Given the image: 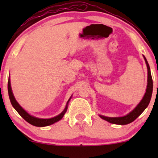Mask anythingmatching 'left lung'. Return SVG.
<instances>
[{"label": "left lung", "instance_id": "1", "mask_svg": "<svg viewBox=\"0 0 158 158\" xmlns=\"http://www.w3.org/2000/svg\"><path fill=\"white\" fill-rule=\"evenodd\" d=\"M145 61H146V65H147L148 69V84H147V88H146V92L145 94L144 97H143V99L140 101V102L137 105V106L130 112L129 114H127L126 116L122 117H104V116L99 115L101 118L105 119V120L108 121L112 124H117V125H126L128 123H131L133 122L135 119H136L137 117L140 115L144 111V110L147 108V106L149 104L150 100H151L152 94V90H153V81H152V78L151 75V71H150L149 65L148 64V61L144 56Z\"/></svg>", "mask_w": 158, "mask_h": 158}]
</instances>
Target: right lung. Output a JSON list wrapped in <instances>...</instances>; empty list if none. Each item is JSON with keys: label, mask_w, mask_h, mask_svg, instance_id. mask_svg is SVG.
I'll list each match as a JSON object with an SVG mask.
<instances>
[{"label": "right lung", "mask_w": 158, "mask_h": 158, "mask_svg": "<svg viewBox=\"0 0 158 158\" xmlns=\"http://www.w3.org/2000/svg\"><path fill=\"white\" fill-rule=\"evenodd\" d=\"M8 93H9V97H10V102L12 103V106L14 107V108L17 110V112L19 113L21 117H22L25 120L27 121V123H29L30 124L32 125V126H39V127H43V126H50V125L53 124L56 122H58L59 120L62 118L63 116L64 115L65 112L67 111V109H68V103H67V106L65 107L64 110H63L61 113L59 114V115L56 116L55 117H52V118L50 119H39V118H36L35 117H32V116L30 115L27 111H25L24 110L21 108V106H19V103L17 102V101L15 100V97H14L13 94L12 92V88H11V85H10V80L9 79L8 81Z\"/></svg>", "instance_id": "right-lung-1"}]
</instances>
